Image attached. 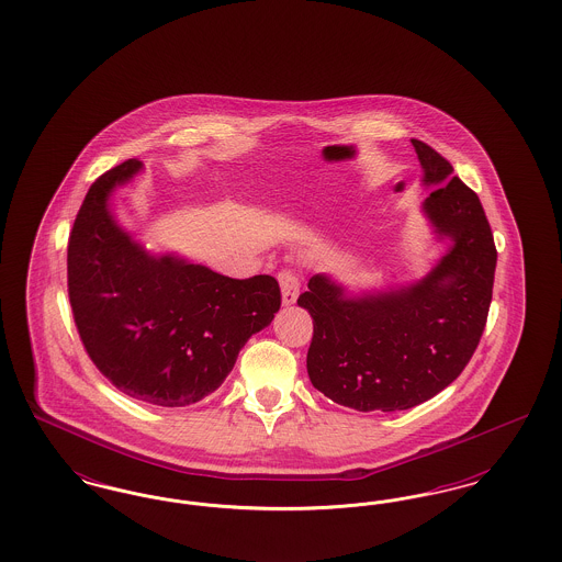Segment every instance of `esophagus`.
Returning a JSON list of instances; mask_svg holds the SVG:
<instances>
[{"instance_id":"1","label":"esophagus","mask_w":562,"mask_h":562,"mask_svg":"<svg viewBox=\"0 0 562 562\" xmlns=\"http://www.w3.org/2000/svg\"><path fill=\"white\" fill-rule=\"evenodd\" d=\"M278 280H280V289H282V303L293 305L296 296H299V280L294 278L291 271H280Z\"/></svg>"}]
</instances>
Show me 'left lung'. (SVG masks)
<instances>
[{
    "label": "left lung",
    "mask_w": 562,
    "mask_h": 562,
    "mask_svg": "<svg viewBox=\"0 0 562 562\" xmlns=\"http://www.w3.org/2000/svg\"><path fill=\"white\" fill-rule=\"evenodd\" d=\"M422 213L447 250L422 280L349 291L316 273L296 299L314 318L307 374L326 398L349 408L406 411L451 385L481 341L493 294L497 250L479 195L453 166L413 138Z\"/></svg>",
    "instance_id": "obj_1"
}]
</instances>
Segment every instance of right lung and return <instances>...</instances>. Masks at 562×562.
I'll return each instance as SVG.
<instances>
[{
    "label": "right lung",
    "mask_w": 562,
    "mask_h": 562,
    "mask_svg": "<svg viewBox=\"0 0 562 562\" xmlns=\"http://www.w3.org/2000/svg\"><path fill=\"white\" fill-rule=\"evenodd\" d=\"M128 160L88 189L67 246V282L81 344L131 398L188 406L213 394L246 341L271 324V276L234 280L177 252H151L120 225L111 198L140 172Z\"/></svg>",
    "instance_id": "right-lung-1"
}]
</instances>
